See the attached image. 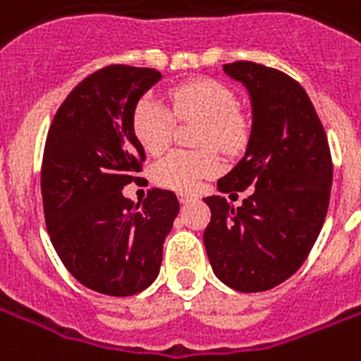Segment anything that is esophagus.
<instances>
[{
	"label": "esophagus",
	"instance_id": "esophagus-1",
	"mask_svg": "<svg viewBox=\"0 0 361 361\" xmlns=\"http://www.w3.org/2000/svg\"><path fill=\"white\" fill-rule=\"evenodd\" d=\"M178 199H180V202H189V201H191V199H195V197L191 193L180 191V193H178Z\"/></svg>",
	"mask_w": 361,
	"mask_h": 361
}]
</instances>
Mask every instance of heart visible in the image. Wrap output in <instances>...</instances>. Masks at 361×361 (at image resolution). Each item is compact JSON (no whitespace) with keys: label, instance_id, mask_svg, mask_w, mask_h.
<instances>
[{"label":"heart","instance_id":"heart-1","mask_svg":"<svg viewBox=\"0 0 361 361\" xmlns=\"http://www.w3.org/2000/svg\"><path fill=\"white\" fill-rule=\"evenodd\" d=\"M172 111L159 99L145 95L132 111V130L147 153H162L172 140L176 118L199 122V151H172L154 166V180L178 191H191L204 178L221 170V160L214 147L235 154L247 145L248 128L235 109L233 92L214 78H195L170 90Z\"/></svg>","mask_w":361,"mask_h":361}]
</instances>
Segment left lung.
I'll return each mask as SVG.
<instances>
[{"label": "left lung", "instance_id": "obj_1", "mask_svg": "<svg viewBox=\"0 0 361 361\" xmlns=\"http://www.w3.org/2000/svg\"><path fill=\"white\" fill-rule=\"evenodd\" d=\"M224 72L252 103L247 153L218 180L220 193L250 188L241 207L207 197L204 247L216 277L241 293L274 289L308 258L329 207L333 160L304 87L285 72L237 61Z\"/></svg>", "mask_w": 361, "mask_h": 361}]
</instances>
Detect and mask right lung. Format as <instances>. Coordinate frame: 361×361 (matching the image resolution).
I'll use <instances>...</instances> for the list:
<instances>
[{"label": "right lung", "mask_w": 361, "mask_h": 361, "mask_svg": "<svg viewBox=\"0 0 361 361\" xmlns=\"http://www.w3.org/2000/svg\"><path fill=\"white\" fill-rule=\"evenodd\" d=\"M160 78L154 68L128 65L93 72L68 93L47 132L45 226L65 268L101 295H135L157 279L162 245L180 212L168 189H149L143 204L122 195L140 180L145 160L132 111Z\"/></svg>", "instance_id": "add662e5"}]
</instances>
